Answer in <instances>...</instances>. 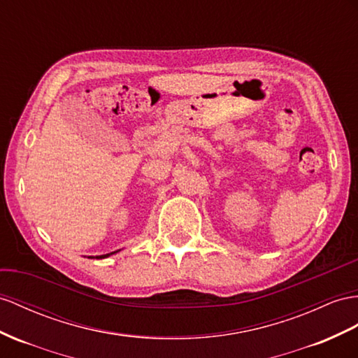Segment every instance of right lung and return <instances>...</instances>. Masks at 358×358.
Segmentation results:
<instances>
[{"mask_svg": "<svg viewBox=\"0 0 358 358\" xmlns=\"http://www.w3.org/2000/svg\"><path fill=\"white\" fill-rule=\"evenodd\" d=\"M110 254H115V252H110ZM110 254H106V255H99V257H96V259H106V257H108Z\"/></svg>", "mask_w": 358, "mask_h": 358, "instance_id": "right-lung-1", "label": "right lung"}]
</instances>
